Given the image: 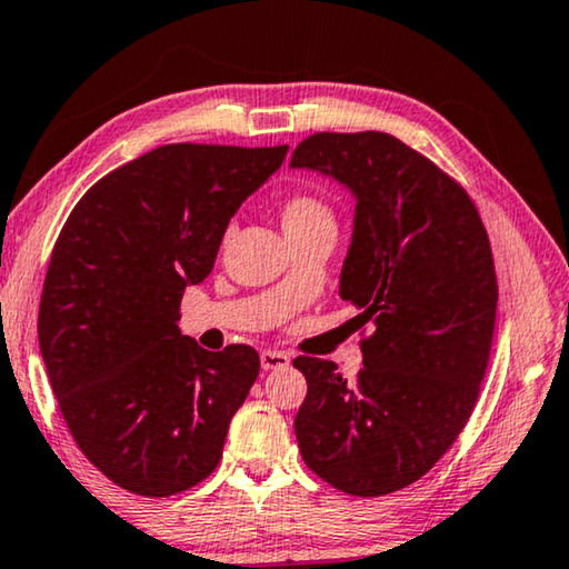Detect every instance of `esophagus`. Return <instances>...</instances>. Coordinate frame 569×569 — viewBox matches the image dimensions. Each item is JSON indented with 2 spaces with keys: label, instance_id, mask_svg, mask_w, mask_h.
Segmentation results:
<instances>
[{
  "label": "esophagus",
  "instance_id": "1",
  "mask_svg": "<svg viewBox=\"0 0 569 569\" xmlns=\"http://www.w3.org/2000/svg\"><path fill=\"white\" fill-rule=\"evenodd\" d=\"M291 363V356L283 353V351H273L268 349L261 353V366L266 371H273V369H286V366Z\"/></svg>",
  "mask_w": 569,
  "mask_h": 569
}]
</instances>
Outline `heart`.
<instances>
[{"label":"heart","mask_w":569,"mask_h":569,"mask_svg":"<svg viewBox=\"0 0 569 569\" xmlns=\"http://www.w3.org/2000/svg\"><path fill=\"white\" fill-rule=\"evenodd\" d=\"M281 223H283L286 236L303 233V230L313 226L333 223V213L323 200L306 196V192H298V196H291L281 206Z\"/></svg>","instance_id":"obj_1"}]
</instances>
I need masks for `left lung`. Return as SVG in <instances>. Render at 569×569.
Listing matches in <instances>:
<instances>
[{
	"instance_id": "1",
	"label": "left lung",
	"mask_w": 569,
	"mask_h": 569,
	"mask_svg": "<svg viewBox=\"0 0 569 569\" xmlns=\"http://www.w3.org/2000/svg\"><path fill=\"white\" fill-rule=\"evenodd\" d=\"M291 168L353 196L339 296L373 323L356 381L333 361H293L308 381L298 447L346 495L397 492L437 465L477 403L497 316L487 230L465 188L387 132H316Z\"/></svg>"
}]
</instances>
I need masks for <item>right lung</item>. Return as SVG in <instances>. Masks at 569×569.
I'll use <instances>...</instances> for the list:
<instances>
[{
	"label": "right lung",
	"mask_w": 569,
	"mask_h": 569,
	"mask_svg": "<svg viewBox=\"0 0 569 569\" xmlns=\"http://www.w3.org/2000/svg\"><path fill=\"white\" fill-rule=\"evenodd\" d=\"M286 152L156 148L94 182L57 238L37 321L47 377L82 455L132 495L186 492L223 457L261 359L182 336L180 298Z\"/></svg>",
	"instance_id": "obj_1"
}]
</instances>
